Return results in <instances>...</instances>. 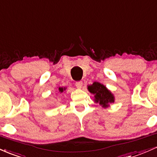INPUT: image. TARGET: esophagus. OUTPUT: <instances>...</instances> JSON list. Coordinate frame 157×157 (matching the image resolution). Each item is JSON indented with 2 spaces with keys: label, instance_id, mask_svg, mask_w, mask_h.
<instances>
[{
  "label": "esophagus",
  "instance_id": "34e87169",
  "mask_svg": "<svg viewBox=\"0 0 157 157\" xmlns=\"http://www.w3.org/2000/svg\"><path fill=\"white\" fill-rule=\"evenodd\" d=\"M76 87L77 88V89H81L82 86V81H79V82H77L75 84Z\"/></svg>",
  "mask_w": 157,
  "mask_h": 157
}]
</instances>
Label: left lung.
<instances>
[{
    "label": "left lung",
    "instance_id": "8db88e82",
    "mask_svg": "<svg viewBox=\"0 0 157 157\" xmlns=\"http://www.w3.org/2000/svg\"><path fill=\"white\" fill-rule=\"evenodd\" d=\"M88 90L94 94V101L99 104L103 108H108L110 104L115 102V96L106 86L98 82H94L92 85L88 86Z\"/></svg>",
    "mask_w": 157,
    "mask_h": 157
}]
</instances>
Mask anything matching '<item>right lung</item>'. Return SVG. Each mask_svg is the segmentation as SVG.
Segmentation results:
<instances>
[{"label":"right lung","instance_id":"1","mask_svg":"<svg viewBox=\"0 0 157 157\" xmlns=\"http://www.w3.org/2000/svg\"><path fill=\"white\" fill-rule=\"evenodd\" d=\"M65 89H66V88L65 87H59L58 88V90H59V92L60 93H63L64 91H65Z\"/></svg>","mask_w":157,"mask_h":157}]
</instances>
